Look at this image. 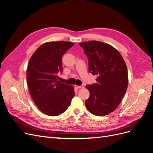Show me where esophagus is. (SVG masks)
I'll list each match as a JSON object with an SVG mask.
<instances>
[{
	"instance_id": "1",
	"label": "esophagus",
	"mask_w": 153,
	"mask_h": 153,
	"mask_svg": "<svg viewBox=\"0 0 153 153\" xmlns=\"http://www.w3.org/2000/svg\"><path fill=\"white\" fill-rule=\"evenodd\" d=\"M75 87L76 89H83V88H84V85H75Z\"/></svg>"
}]
</instances>
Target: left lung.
I'll use <instances>...</instances> for the list:
<instances>
[{
  "label": "left lung",
  "instance_id": "left-lung-1",
  "mask_svg": "<svg viewBox=\"0 0 153 153\" xmlns=\"http://www.w3.org/2000/svg\"><path fill=\"white\" fill-rule=\"evenodd\" d=\"M89 59V71L97 83L86 86L90 92L85 106L91 113L103 116L116 109L126 91L128 69L122 55L112 46L98 41L79 43Z\"/></svg>",
  "mask_w": 153,
  "mask_h": 153
}]
</instances>
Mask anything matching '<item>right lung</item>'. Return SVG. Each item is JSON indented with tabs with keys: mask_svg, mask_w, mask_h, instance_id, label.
Masks as SVG:
<instances>
[{
	"mask_svg": "<svg viewBox=\"0 0 153 153\" xmlns=\"http://www.w3.org/2000/svg\"><path fill=\"white\" fill-rule=\"evenodd\" d=\"M73 45L68 41L45 43L29 61L27 82L30 96L41 112L50 116L65 112L75 96L74 87L60 82L57 76L62 71V55Z\"/></svg>",
	"mask_w": 153,
	"mask_h": 153,
	"instance_id": "obj_1",
	"label": "right lung"
}]
</instances>
